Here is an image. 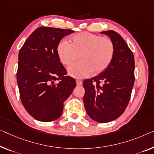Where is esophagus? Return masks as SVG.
Masks as SVG:
<instances>
[{
  "instance_id": "34e87169",
  "label": "esophagus",
  "mask_w": 154,
  "mask_h": 154,
  "mask_svg": "<svg viewBox=\"0 0 154 154\" xmlns=\"http://www.w3.org/2000/svg\"><path fill=\"white\" fill-rule=\"evenodd\" d=\"M76 83H77V86H81V85H82V80L77 79V80H76Z\"/></svg>"
}]
</instances>
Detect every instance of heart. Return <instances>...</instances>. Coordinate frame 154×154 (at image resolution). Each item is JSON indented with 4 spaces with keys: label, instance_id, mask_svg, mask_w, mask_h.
Instances as JSON below:
<instances>
[{
    "label": "heart",
    "instance_id": "b5f03b06",
    "mask_svg": "<svg viewBox=\"0 0 154 154\" xmlns=\"http://www.w3.org/2000/svg\"><path fill=\"white\" fill-rule=\"evenodd\" d=\"M61 63L69 66L81 59L79 62L71 66L68 72L70 76L83 78L93 72L99 74L109 67L115 54V45L111 38L89 32H81L71 38L70 43L62 41L57 48Z\"/></svg>",
    "mask_w": 154,
    "mask_h": 154
}]
</instances>
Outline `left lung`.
<instances>
[{
  "instance_id": "obj_1",
  "label": "left lung",
  "mask_w": 154,
  "mask_h": 154,
  "mask_svg": "<svg viewBox=\"0 0 154 154\" xmlns=\"http://www.w3.org/2000/svg\"><path fill=\"white\" fill-rule=\"evenodd\" d=\"M101 34L113 41L115 54L106 70L84 81V103L91 119L105 123L119 118L128 106L134 84L135 61L132 51L118 32L108 30Z\"/></svg>"
}]
</instances>
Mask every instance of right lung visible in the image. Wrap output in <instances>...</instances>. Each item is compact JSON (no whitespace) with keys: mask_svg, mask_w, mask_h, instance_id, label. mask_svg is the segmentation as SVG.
Masks as SVG:
<instances>
[{"mask_svg":"<svg viewBox=\"0 0 154 154\" xmlns=\"http://www.w3.org/2000/svg\"><path fill=\"white\" fill-rule=\"evenodd\" d=\"M72 29L40 27L23 45L18 53L17 79L25 109L41 122L57 120L62 114L63 102L76 86L75 79L66 76L57 48Z\"/></svg>","mask_w":154,"mask_h":154,"instance_id":"1","label":"right lung"}]
</instances>
